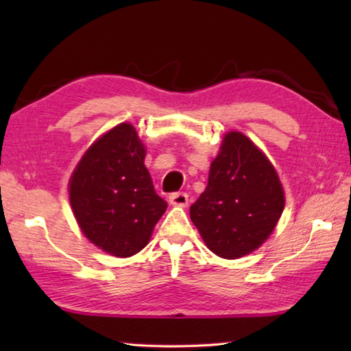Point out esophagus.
I'll list each match as a JSON object with an SVG mask.
<instances>
[{"mask_svg":"<svg viewBox=\"0 0 351 351\" xmlns=\"http://www.w3.org/2000/svg\"><path fill=\"white\" fill-rule=\"evenodd\" d=\"M169 201L171 206H178V207H186L189 204V195L184 192H178L169 197Z\"/></svg>","mask_w":351,"mask_h":351,"instance_id":"obj_1","label":"esophagus"}]
</instances>
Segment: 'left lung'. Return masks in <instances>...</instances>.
I'll return each instance as SVG.
<instances>
[{
  "mask_svg": "<svg viewBox=\"0 0 351 351\" xmlns=\"http://www.w3.org/2000/svg\"><path fill=\"white\" fill-rule=\"evenodd\" d=\"M283 207L274 165L245 134L229 132L210 164L206 190L190 206V218L213 254L234 260L263 245Z\"/></svg>",
  "mask_w": 351,
  "mask_h": 351,
  "instance_id": "left-lung-1",
  "label": "left lung"
}]
</instances>
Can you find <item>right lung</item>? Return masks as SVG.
<instances>
[{
  "instance_id": "1",
  "label": "right lung",
  "mask_w": 351,
  "mask_h": 351,
  "mask_svg": "<svg viewBox=\"0 0 351 351\" xmlns=\"http://www.w3.org/2000/svg\"><path fill=\"white\" fill-rule=\"evenodd\" d=\"M144 159L134 127L119 123L88 148L71 176L69 201L82 232L116 257L144 249L167 209Z\"/></svg>"
}]
</instances>
